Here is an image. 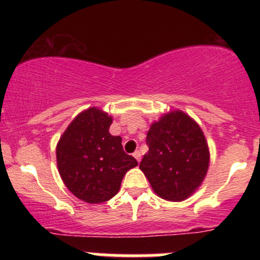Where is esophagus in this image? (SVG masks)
<instances>
[{"instance_id": "1", "label": "esophagus", "mask_w": 260, "mask_h": 260, "mask_svg": "<svg viewBox=\"0 0 260 260\" xmlns=\"http://www.w3.org/2000/svg\"><path fill=\"white\" fill-rule=\"evenodd\" d=\"M133 156L136 157L137 161H138V162H139V161H140V151H138V150L134 151V153H133Z\"/></svg>"}]
</instances>
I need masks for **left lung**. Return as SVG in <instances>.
Wrapping results in <instances>:
<instances>
[{
    "instance_id": "left-lung-1",
    "label": "left lung",
    "mask_w": 260,
    "mask_h": 260,
    "mask_svg": "<svg viewBox=\"0 0 260 260\" xmlns=\"http://www.w3.org/2000/svg\"><path fill=\"white\" fill-rule=\"evenodd\" d=\"M149 151L139 168L157 196L181 202L202 184L209 168L208 143L198 123L184 112L171 111L151 124Z\"/></svg>"
}]
</instances>
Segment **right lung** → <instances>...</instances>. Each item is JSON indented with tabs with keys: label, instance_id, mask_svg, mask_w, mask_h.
Masks as SVG:
<instances>
[{
	"label": "right lung",
	"instance_id": "add662e5",
	"mask_svg": "<svg viewBox=\"0 0 260 260\" xmlns=\"http://www.w3.org/2000/svg\"><path fill=\"white\" fill-rule=\"evenodd\" d=\"M112 117L96 107L80 112L56 148L58 172L66 187L89 204L110 201L128 170L138 165L126 154L122 138L109 133Z\"/></svg>",
	"mask_w": 260,
	"mask_h": 260
}]
</instances>
